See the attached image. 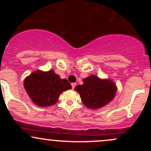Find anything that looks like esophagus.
Listing matches in <instances>:
<instances>
[{
	"label": "esophagus",
	"instance_id": "34e87169",
	"mask_svg": "<svg viewBox=\"0 0 151 151\" xmlns=\"http://www.w3.org/2000/svg\"><path fill=\"white\" fill-rule=\"evenodd\" d=\"M75 86H76V83H72V89H74V88H75Z\"/></svg>",
	"mask_w": 151,
	"mask_h": 151
}]
</instances>
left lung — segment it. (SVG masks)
Returning <instances> with one entry per match:
<instances>
[{
  "instance_id": "1",
  "label": "left lung",
  "mask_w": 151,
  "mask_h": 151,
  "mask_svg": "<svg viewBox=\"0 0 151 151\" xmlns=\"http://www.w3.org/2000/svg\"><path fill=\"white\" fill-rule=\"evenodd\" d=\"M84 84L77 85L75 90L80 94L83 104L91 109L104 106L111 101L116 93V86L110 79H101L91 75L83 80Z\"/></svg>"
}]
</instances>
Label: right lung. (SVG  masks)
<instances>
[{
	"label": "right lung",
	"mask_w": 151,
	"mask_h": 151,
	"mask_svg": "<svg viewBox=\"0 0 151 151\" xmlns=\"http://www.w3.org/2000/svg\"><path fill=\"white\" fill-rule=\"evenodd\" d=\"M24 86L33 103L42 107L55 104L64 91L72 89L70 83L53 70L32 72L25 79Z\"/></svg>",
	"instance_id": "add662e5"
}]
</instances>
